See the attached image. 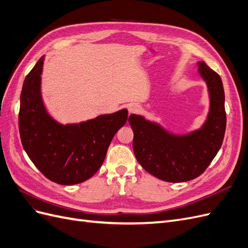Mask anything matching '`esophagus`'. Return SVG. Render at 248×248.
Returning a JSON list of instances; mask_svg holds the SVG:
<instances>
[{
    "instance_id": "esophagus-1",
    "label": "esophagus",
    "mask_w": 248,
    "mask_h": 248,
    "mask_svg": "<svg viewBox=\"0 0 248 248\" xmlns=\"http://www.w3.org/2000/svg\"><path fill=\"white\" fill-rule=\"evenodd\" d=\"M128 110L130 114H138V112H140L141 110V108L139 106V104H131Z\"/></svg>"
}]
</instances>
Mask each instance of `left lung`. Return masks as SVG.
<instances>
[{
  "mask_svg": "<svg viewBox=\"0 0 248 248\" xmlns=\"http://www.w3.org/2000/svg\"><path fill=\"white\" fill-rule=\"evenodd\" d=\"M199 73L208 86L210 110L201 129L176 136L139 115L129 116L137 160L150 174L167 182H185L202 175L222 145L227 126L220 77L205 62Z\"/></svg>",
  "mask_w": 248,
  "mask_h": 248,
  "instance_id": "obj_1",
  "label": "left lung"
}]
</instances>
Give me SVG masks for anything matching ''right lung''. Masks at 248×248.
<instances>
[{
  "instance_id": "1",
  "label": "right lung",
  "mask_w": 248,
  "mask_h": 248,
  "mask_svg": "<svg viewBox=\"0 0 248 248\" xmlns=\"http://www.w3.org/2000/svg\"><path fill=\"white\" fill-rule=\"evenodd\" d=\"M41 57L25 78L20 94L18 127L22 147L36 168L50 181L73 185L100 169L116 132L128 118L123 108L79 124H60L44 108L40 85Z\"/></svg>"
}]
</instances>
